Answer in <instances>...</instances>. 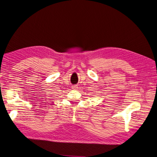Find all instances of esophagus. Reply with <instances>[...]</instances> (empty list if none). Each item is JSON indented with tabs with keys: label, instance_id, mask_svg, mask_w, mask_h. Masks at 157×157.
<instances>
[{
	"label": "esophagus",
	"instance_id": "esophagus-1",
	"mask_svg": "<svg viewBox=\"0 0 157 157\" xmlns=\"http://www.w3.org/2000/svg\"><path fill=\"white\" fill-rule=\"evenodd\" d=\"M72 87V89H77V88H78L77 85H73Z\"/></svg>",
	"mask_w": 157,
	"mask_h": 157
}]
</instances>
